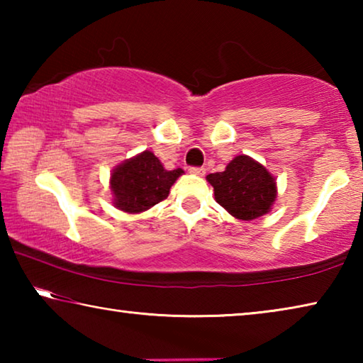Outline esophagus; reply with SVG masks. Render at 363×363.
Wrapping results in <instances>:
<instances>
[{"mask_svg": "<svg viewBox=\"0 0 363 363\" xmlns=\"http://www.w3.org/2000/svg\"><path fill=\"white\" fill-rule=\"evenodd\" d=\"M189 171L196 176H205V173H206V169L203 167H190Z\"/></svg>", "mask_w": 363, "mask_h": 363, "instance_id": "obj_1", "label": "esophagus"}]
</instances>
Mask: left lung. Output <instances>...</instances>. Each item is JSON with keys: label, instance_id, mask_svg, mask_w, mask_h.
Returning <instances> with one entry per match:
<instances>
[{"label": "left lung", "instance_id": "left-lung-1", "mask_svg": "<svg viewBox=\"0 0 363 363\" xmlns=\"http://www.w3.org/2000/svg\"><path fill=\"white\" fill-rule=\"evenodd\" d=\"M214 189V199L233 218L253 220L272 210L277 199L274 176L248 155H238L223 173L206 176Z\"/></svg>", "mask_w": 363, "mask_h": 363}]
</instances>
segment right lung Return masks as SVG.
Instances as JSON below:
<instances>
[{"mask_svg":"<svg viewBox=\"0 0 363 363\" xmlns=\"http://www.w3.org/2000/svg\"><path fill=\"white\" fill-rule=\"evenodd\" d=\"M184 171H168L150 150L120 163L110 176L113 205L118 210L136 214L163 201L169 189Z\"/></svg>","mask_w":363,"mask_h":363,"instance_id":"1","label":"right lung"}]
</instances>
